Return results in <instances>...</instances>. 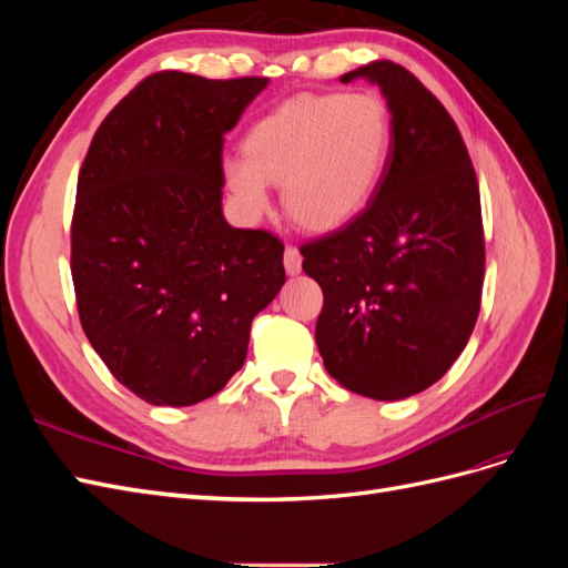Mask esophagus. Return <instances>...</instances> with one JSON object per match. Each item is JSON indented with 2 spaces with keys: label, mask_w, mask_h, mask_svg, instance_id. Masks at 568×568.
<instances>
[{
  "label": "esophagus",
  "mask_w": 568,
  "mask_h": 568,
  "mask_svg": "<svg viewBox=\"0 0 568 568\" xmlns=\"http://www.w3.org/2000/svg\"><path fill=\"white\" fill-rule=\"evenodd\" d=\"M301 265H303V257L298 253L296 246H286L284 251V267L288 274H298L301 272Z\"/></svg>",
  "instance_id": "34e87169"
}]
</instances>
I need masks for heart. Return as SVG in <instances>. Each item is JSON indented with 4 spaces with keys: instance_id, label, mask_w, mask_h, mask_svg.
<instances>
[{
    "instance_id": "obj_1",
    "label": "heart",
    "mask_w": 568,
    "mask_h": 568,
    "mask_svg": "<svg viewBox=\"0 0 568 568\" xmlns=\"http://www.w3.org/2000/svg\"><path fill=\"white\" fill-rule=\"evenodd\" d=\"M390 149V115L374 94H301L248 130L244 159L222 161V180L246 217L282 184L288 217L311 232L346 227L374 196Z\"/></svg>"
}]
</instances>
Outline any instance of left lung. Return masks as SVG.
<instances>
[{
  "mask_svg": "<svg viewBox=\"0 0 568 568\" xmlns=\"http://www.w3.org/2000/svg\"><path fill=\"white\" fill-rule=\"evenodd\" d=\"M379 84L390 149L367 209L301 246L324 294L315 341L324 367L353 393L403 400L453 367L480 307L486 246L471 159L450 113L393 61L341 82Z\"/></svg>",
  "mask_w": 568,
  "mask_h": 568,
  "instance_id": "left-lung-1",
  "label": "left lung"
}]
</instances>
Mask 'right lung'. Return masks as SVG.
I'll return each instance as SVG.
<instances>
[{
	"label": "right lung",
	"mask_w": 568,
	"mask_h": 568,
	"mask_svg": "<svg viewBox=\"0 0 568 568\" xmlns=\"http://www.w3.org/2000/svg\"><path fill=\"white\" fill-rule=\"evenodd\" d=\"M267 78L149 75L104 118L71 227L78 313L115 379L151 405L211 398L286 280L284 244L222 215V144Z\"/></svg>",
	"instance_id": "1"
}]
</instances>
